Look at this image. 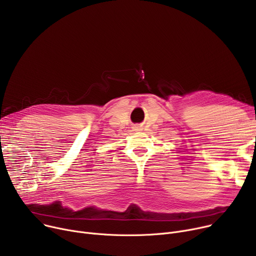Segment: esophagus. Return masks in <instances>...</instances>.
<instances>
[{
    "label": "esophagus",
    "instance_id": "esophagus-1",
    "mask_svg": "<svg viewBox=\"0 0 256 256\" xmlns=\"http://www.w3.org/2000/svg\"><path fill=\"white\" fill-rule=\"evenodd\" d=\"M137 130H138V128H137Z\"/></svg>",
    "mask_w": 256,
    "mask_h": 256
}]
</instances>
